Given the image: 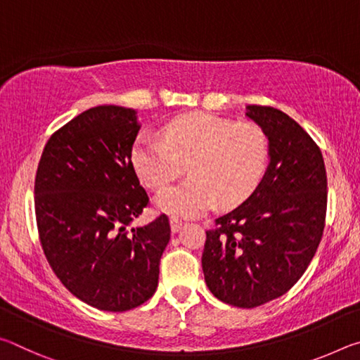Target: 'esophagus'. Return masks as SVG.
I'll return each instance as SVG.
<instances>
[{
  "instance_id": "1",
  "label": "esophagus",
  "mask_w": 360,
  "mask_h": 360,
  "mask_svg": "<svg viewBox=\"0 0 360 360\" xmlns=\"http://www.w3.org/2000/svg\"><path fill=\"white\" fill-rule=\"evenodd\" d=\"M169 225H172L173 233H176V231H179V229L182 227V222L178 217H169Z\"/></svg>"
}]
</instances>
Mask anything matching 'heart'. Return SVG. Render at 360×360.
Returning <instances> with one entry per match:
<instances>
[{"label":"heart","mask_w":360,"mask_h":360,"mask_svg":"<svg viewBox=\"0 0 360 360\" xmlns=\"http://www.w3.org/2000/svg\"><path fill=\"white\" fill-rule=\"evenodd\" d=\"M136 173L155 191L178 176L191 178L158 193L157 206L173 216L193 217L217 202L235 206L251 195L268 168L270 143L262 127L210 112L173 119L163 129V139L143 135L131 150Z\"/></svg>","instance_id":"heart-1"}]
</instances>
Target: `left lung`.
<instances>
[{
	"mask_svg": "<svg viewBox=\"0 0 360 360\" xmlns=\"http://www.w3.org/2000/svg\"><path fill=\"white\" fill-rule=\"evenodd\" d=\"M270 163L257 188L206 230L205 281L219 300L255 308L284 295L307 270L324 233L327 174L321 149L288 114L249 105Z\"/></svg>",
	"mask_w": 360,
	"mask_h": 360,
	"instance_id": "obj_1",
	"label": "left lung"
}]
</instances>
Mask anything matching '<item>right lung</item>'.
Here are the masks:
<instances>
[{
	"label": "right lung",
	"instance_id": "obj_1",
	"mask_svg": "<svg viewBox=\"0 0 360 360\" xmlns=\"http://www.w3.org/2000/svg\"><path fill=\"white\" fill-rule=\"evenodd\" d=\"M136 111L96 106L49 138L34 179V212L49 265L72 295L103 311L148 302L169 241L167 214L130 229L149 205L131 163Z\"/></svg>",
	"mask_w": 360,
	"mask_h": 360
}]
</instances>
